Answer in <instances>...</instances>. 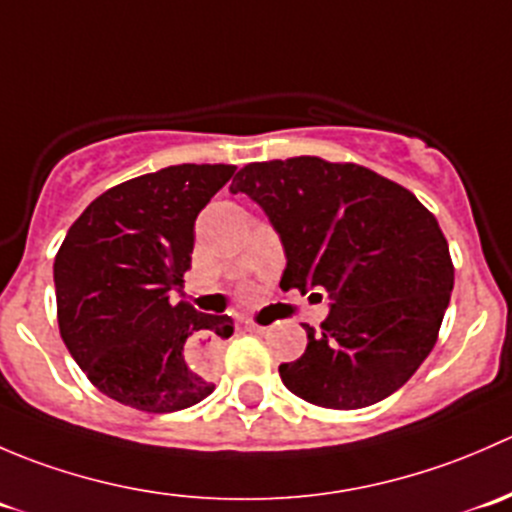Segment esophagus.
<instances>
[{
    "label": "esophagus",
    "mask_w": 512,
    "mask_h": 512,
    "mask_svg": "<svg viewBox=\"0 0 512 512\" xmlns=\"http://www.w3.org/2000/svg\"><path fill=\"white\" fill-rule=\"evenodd\" d=\"M245 329H250V332H262L260 324H255V322H245Z\"/></svg>",
    "instance_id": "esophagus-1"
}]
</instances>
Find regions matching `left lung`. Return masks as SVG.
I'll return each instance as SVG.
<instances>
[{
    "instance_id": "1",
    "label": "left lung",
    "mask_w": 512,
    "mask_h": 512,
    "mask_svg": "<svg viewBox=\"0 0 512 512\" xmlns=\"http://www.w3.org/2000/svg\"><path fill=\"white\" fill-rule=\"evenodd\" d=\"M285 247L280 287L327 294L307 349L282 384L324 409H364L394 394L436 344L453 289L448 242L414 193L354 163L314 156L250 163L232 178Z\"/></svg>"
}]
</instances>
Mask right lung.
Returning a JSON list of instances; mask_svg holds the SVG:
<instances>
[{
	"label": "right lung",
	"mask_w": 512,
	"mask_h": 512,
	"mask_svg": "<svg viewBox=\"0 0 512 512\" xmlns=\"http://www.w3.org/2000/svg\"><path fill=\"white\" fill-rule=\"evenodd\" d=\"M235 165L183 163L98 195L54 260L59 332L91 384L148 414L188 409L215 384L190 366L232 319L170 304L190 270L195 218Z\"/></svg>",
	"instance_id": "1"
}]
</instances>
